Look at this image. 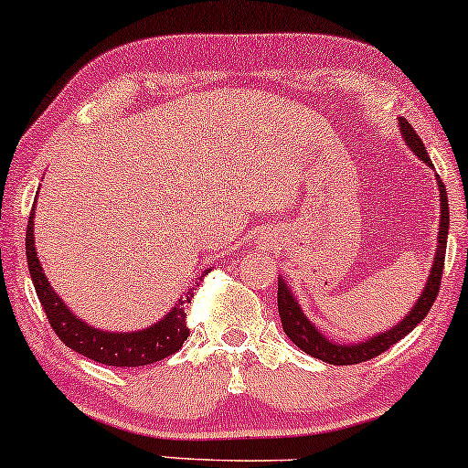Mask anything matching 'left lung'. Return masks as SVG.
I'll use <instances>...</instances> for the list:
<instances>
[{
	"instance_id": "1",
	"label": "left lung",
	"mask_w": 468,
	"mask_h": 468,
	"mask_svg": "<svg viewBox=\"0 0 468 468\" xmlns=\"http://www.w3.org/2000/svg\"><path fill=\"white\" fill-rule=\"evenodd\" d=\"M399 132L401 138L408 144L415 155L421 159L423 164H428L430 168H434L430 162L428 151H425L421 138H419L415 129L404 118H399ZM436 183H439L441 192V222H439V238H436V252H434V263H431L428 282H425L423 292L419 293L415 306L406 313V317L401 322L395 324L393 328L378 333L369 339L356 341V343H339L328 339L326 335L319 330L309 317L304 315L303 306L298 304L292 287L287 285L285 278L278 276V315H281L282 330L292 339L300 350L311 354L313 358L324 360L330 365H354V363H365V360L380 356L382 352H387L388 347L395 346L399 339H404L408 333H412V328L419 326L423 322V317L428 315L431 304H434L436 295H439L441 287V276H442V265H445V250H447V233H449V203H447V192L442 186L441 176L436 175Z\"/></svg>"
}]
</instances>
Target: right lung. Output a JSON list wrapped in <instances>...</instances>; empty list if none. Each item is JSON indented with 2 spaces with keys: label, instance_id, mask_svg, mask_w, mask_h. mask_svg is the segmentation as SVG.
<instances>
[{
  "label": "right lung",
  "instance_id": "obj_1",
  "mask_svg": "<svg viewBox=\"0 0 468 468\" xmlns=\"http://www.w3.org/2000/svg\"><path fill=\"white\" fill-rule=\"evenodd\" d=\"M34 211H37V205L32 207L26 233L29 276H32L34 289H37L38 300L43 304L51 328L56 330V335L60 336L64 346L80 352L81 356L110 367H142L157 363V360H164L165 356H173L183 346V341L190 336L183 304L190 303L194 289H187L186 295L176 300L173 309L165 313L159 322L151 324L149 328L133 330V333H110V330L94 328L81 317H77L64 304L60 295L53 292L51 282L47 281L43 265L38 261L37 244H34ZM205 274H209V270H205Z\"/></svg>",
  "mask_w": 468,
  "mask_h": 468
}]
</instances>
